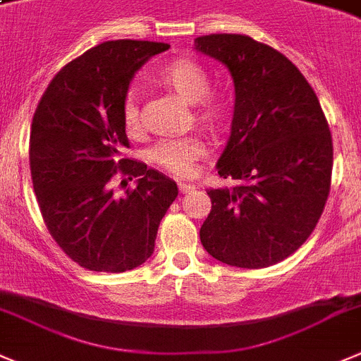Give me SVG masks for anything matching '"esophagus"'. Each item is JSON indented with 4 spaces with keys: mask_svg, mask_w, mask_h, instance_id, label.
Segmentation results:
<instances>
[{
    "mask_svg": "<svg viewBox=\"0 0 361 361\" xmlns=\"http://www.w3.org/2000/svg\"><path fill=\"white\" fill-rule=\"evenodd\" d=\"M178 190H180V193H190V191L197 190V186L191 183H178Z\"/></svg>",
    "mask_w": 361,
    "mask_h": 361,
    "instance_id": "esophagus-1",
    "label": "esophagus"
}]
</instances>
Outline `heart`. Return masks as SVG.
Returning <instances> with one entry per match:
<instances>
[{"mask_svg":"<svg viewBox=\"0 0 361 361\" xmlns=\"http://www.w3.org/2000/svg\"><path fill=\"white\" fill-rule=\"evenodd\" d=\"M157 84L171 89L178 97L193 105V116L207 130H220L226 125L231 112L229 98L221 91L209 89V71L204 64L190 57H180L161 66L154 73ZM121 121L127 134L140 130V107L134 94H127L121 105ZM206 154V147L198 137L161 141L152 150V159L159 166L178 177H186L193 171L195 163Z\"/></svg>","mask_w":361,"mask_h":361,"instance_id":"b5f03b06","label":"heart"}]
</instances>
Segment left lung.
<instances>
[{
	"mask_svg": "<svg viewBox=\"0 0 361 361\" xmlns=\"http://www.w3.org/2000/svg\"><path fill=\"white\" fill-rule=\"evenodd\" d=\"M195 49L229 69L236 94L216 168L238 184L207 190L200 241L221 263L264 269L295 252L322 214L333 170L329 125L312 85L277 49L240 34L202 35Z\"/></svg>",
	"mask_w": 361,
	"mask_h": 361,
	"instance_id": "8db88e82",
	"label": "left lung"
}]
</instances>
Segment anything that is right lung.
<instances>
[{"label": "right lung", "mask_w": 361, "mask_h": 361, "mask_svg": "<svg viewBox=\"0 0 361 361\" xmlns=\"http://www.w3.org/2000/svg\"><path fill=\"white\" fill-rule=\"evenodd\" d=\"M168 48L132 39L102 42L66 64L35 109L30 171L42 220L66 256L92 272L143 264L178 195L166 175L121 159L128 148L121 121L128 85L148 59ZM118 169L138 177L123 197L108 186Z\"/></svg>", "instance_id": "obj_1"}]
</instances>
